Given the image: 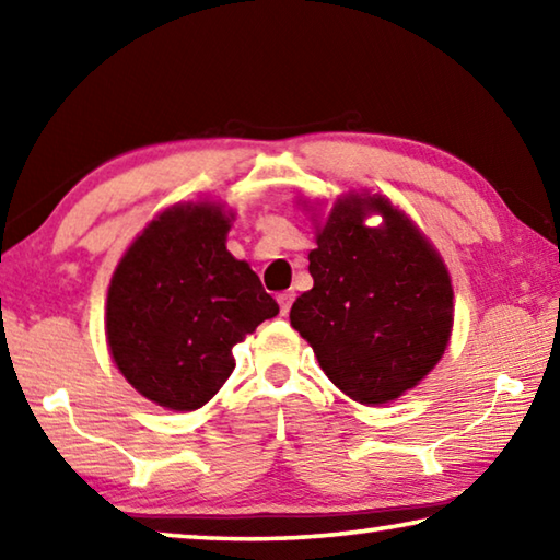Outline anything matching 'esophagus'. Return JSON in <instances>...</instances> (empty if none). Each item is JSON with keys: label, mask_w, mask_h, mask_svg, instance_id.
<instances>
[{"label": "esophagus", "mask_w": 560, "mask_h": 560, "mask_svg": "<svg viewBox=\"0 0 560 560\" xmlns=\"http://www.w3.org/2000/svg\"><path fill=\"white\" fill-rule=\"evenodd\" d=\"M293 299H296V293H293V291H283V293H279V306H281V316H287V314H289Z\"/></svg>", "instance_id": "1"}]
</instances>
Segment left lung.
I'll use <instances>...</instances> for the list:
<instances>
[{
  "mask_svg": "<svg viewBox=\"0 0 560 560\" xmlns=\"http://www.w3.org/2000/svg\"><path fill=\"white\" fill-rule=\"evenodd\" d=\"M368 211L384 214L365 228ZM308 254L314 289L291 306L338 390L383 405L428 375L447 348L452 283L440 254L385 197H348L328 214Z\"/></svg>",
  "mask_w": 560,
  "mask_h": 560,
  "instance_id": "left-lung-1",
  "label": "left lung"
}]
</instances>
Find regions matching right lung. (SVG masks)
<instances>
[{"label": "right lung", "mask_w": 560, "mask_h": 560, "mask_svg": "<svg viewBox=\"0 0 560 560\" xmlns=\"http://www.w3.org/2000/svg\"><path fill=\"white\" fill-rule=\"evenodd\" d=\"M230 217L179 205L148 224L113 273L106 334L118 371L167 410H197L234 371L232 348L279 314L226 252Z\"/></svg>", "instance_id": "right-lung-1"}]
</instances>
